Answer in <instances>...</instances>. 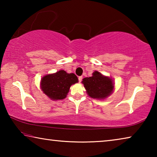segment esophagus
<instances>
[{
    "mask_svg": "<svg viewBox=\"0 0 157 157\" xmlns=\"http://www.w3.org/2000/svg\"><path fill=\"white\" fill-rule=\"evenodd\" d=\"M78 80H79V82H81L82 80V76H79L78 78Z\"/></svg>",
    "mask_w": 157,
    "mask_h": 157,
    "instance_id": "1",
    "label": "esophagus"
}]
</instances>
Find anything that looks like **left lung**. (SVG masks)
Returning a JSON list of instances; mask_svg holds the SVG:
<instances>
[{"label":"left lung","mask_w":157,"mask_h":157,"mask_svg":"<svg viewBox=\"0 0 157 157\" xmlns=\"http://www.w3.org/2000/svg\"><path fill=\"white\" fill-rule=\"evenodd\" d=\"M82 82L89 96L98 100L105 99L110 95L114 87L112 79L102 75L96 71L93 73L91 77L84 78Z\"/></svg>","instance_id":"left-lung-1"}]
</instances>
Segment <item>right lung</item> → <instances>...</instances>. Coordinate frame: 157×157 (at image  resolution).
Returning a JSON list of instances; mask_svg holds the SVG:
<instances>
[{"label": "right lung", "instance_id": "obj_1", "mask_svg": "<svg viewBox=\"0 0 157 157\" xmlns=\"http://www.w3.org/2000/svg\"><path fill=\"white\" fill-rule=\"evenodd\" d=\"M77 82L78 79L75 74L67 73L61 70L43 77L41 80V89L51 100H63L67 95L71 85Z\"/></svg>", "mask_w": 157, "mask_h": 157}]
</instances>
